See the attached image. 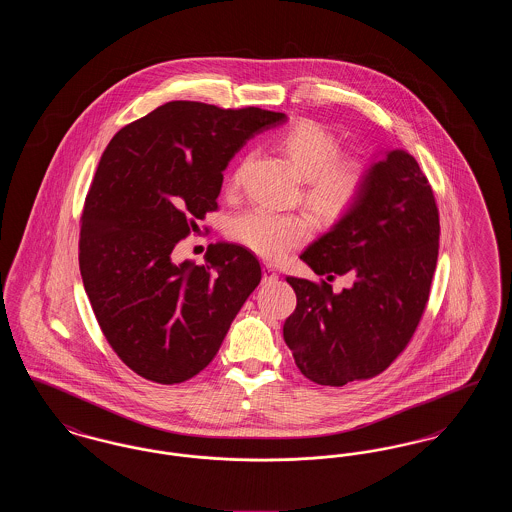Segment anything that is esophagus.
<instances>
[{"mask_svg":"<svg viewBox=\"0 0 512 512\" xmlns=\"http://www.w3.org/2000/svg\"><path fill=\"white\" fill-rule=\"evenodd\" d=\"M276 278H278L276 268L265 265V267H263V282H265V284H267V282H274Z\"/></svg>","mask_w":512,"mask_h":512,"instance_id":"34e87169","label":"esophagus"}]
</instances>
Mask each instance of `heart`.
<instances>
[{"label": "heart", "instance_id": "heart-1", "mask_svg": "<svg viewBox=\"0 0 512 512\" xmlns=\"http://www.w3.org/2000/svg\"><path fill=\"white\" fill-rule=\"evenodd\" d=\"M278 147L305 176V201L320 219H340L363 201L370 186L365 159L341 157L340 140L324 124L293 122L278 136ZM245 161L230 178L232 188L242 182ZM311 232L313 224L305 215L272 213L259 207L238 213L228 224L232 240L268 261L284 259L297 245L307 242Z\"/></svg>", "mask_w": 512, "mask_h": 512}]
</instances>
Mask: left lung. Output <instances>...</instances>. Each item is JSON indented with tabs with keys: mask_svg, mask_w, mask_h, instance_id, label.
<instances>
[{
	"mask_svg": "<svg viewBox=\"0 0 512 512\" xmlns=\"http://www.w3.org/2000/svg\"><path fill=\"white\" fill-rule=\"evenodd\" d=\"M439 213L416 159L393 149L370 169L363 201L301 259L326 280L288 276L297 307L284 322L295 365L320 386H345L384 372L424 315L438 263ZM347 273L354 284H327Z\"/></svg>",
	"mask_w": 512,
	"mask_h": 512,
	"instance_id": "obj_1",
	"label": "left lung"
}]
</instances>
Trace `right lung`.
Instances as JSON below:
<instances>
[{"label":"right lung","mask_w":512,"mask_h":512,"mask_svg":"<svg viewBox=\"0 0 512 512\" xmlns=\"http://www.w3.org/2000/svg\"><path fill=\"white\" fill-rule=\"evenodd\" d=\"M284 121L259 107L169 101L103 151L80 217L78 263L105 340L138 376L167 386L194 378L259 286L261 265L244 245H209L205 265H178L172 249L219 209L234 153Z\"/></svg>","instance_id":"add662e5"}]
</instances>
